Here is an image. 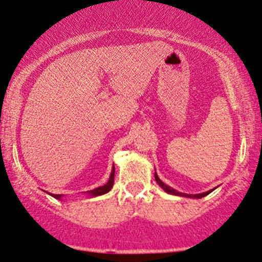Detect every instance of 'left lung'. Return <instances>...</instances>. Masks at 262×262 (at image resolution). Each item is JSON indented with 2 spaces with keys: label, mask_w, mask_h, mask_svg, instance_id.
<instances>
[{
  "label": "left lung",
  "mask_w": 262,
  "mask_h": 262,
  "mask_svg": "<svg viewBox=\"0 0 262 262\" xmlns=\"http://www.w3.org/2000/svg\"><path fill=\"white\" fill-rule=\"evenodd\" d=\"M155 177H156V181H157V183H158L159 186L162 187L163 189L166 191V193H169V194H172V195H179V196H184V198H194V199H201V198L206 196V195L210 194L211 191H213V190H214V189H212V190H208V191H206V193H201V194H184V193H180V191L175 190V189H173V188L169 187V186H166L165 183H163L162 181H160L159 177H158V175H157V172L155 173Z\"/></svg>",
  "instance_id": "1"
}]
</instances>
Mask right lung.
<instances>
[{"instance_id": "obj_1", "label": "right lung", "mask_w": 262, "mask_h": 262, "mask_svg": "<svg viewBox=\"0 0 262 262\" xmlns=\"http://www.w3.org/2000/svg\"><path fill=\"white\" fill-rule=\"evenodd\" d=\"M114 179H115V166L113 167V171H111L109 181H107V182L104 184V186L96 188V189H93V190H87L86 193L91 195V196H98V195H103V194L107 193V191L111 190V188H113V186H114ZM49 194H50V193H49ZM50 195H51V196H54L55 199H61L62 196H63L62 194H50Z\"/></svg>"}]
</instances>
